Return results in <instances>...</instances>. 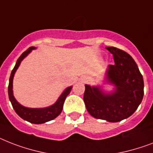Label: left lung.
Here are the masks:
<instances>
[{"label":"left lung","mask_w":153,"mask_h":153,"mask_svg":"<svg viewBox=\"0 0 153 153\" xmlns=\"http://www.w3.org/2000/svg\"><path fill=\"white\" fill-rule=\"evenodd\" d=\"M114 65L107 71L108 82L115 86L111 94H104L99 87L85 85L84 102L94 118L118 123L135 112L144 96L143 76L133 57L126 51L109 46Z\"/></svg>","instance_id":"8db88e82"}]
</instances>
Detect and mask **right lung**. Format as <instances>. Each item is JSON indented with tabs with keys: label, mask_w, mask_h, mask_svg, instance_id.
Instances as JSON below:
<instances>
[{
	"label": "right lung",
	"mask_w": 153,
	"mask_h": 153,
	"mask_svg": "<svg viewBox=\"0 0 153 153\" xmlns=\"http://www.w3.org/2000/svg\"><path fill=\"white\" fill-rule=\"evenodd\" d=\"M35 47L34 46H30V48H28L26 51H24V53H22L20 57L18 58L16 65L13 68L11 73L10 78H9V84H8V97L9 100L11 101V103L13 105V109L15 110L16 113L18 115L22 118L24 120L27 121L30 123H34V124H42V123H46L49 121L53 120L57 116L59 115L63 108V105L66 96L69 94V92L72 90V87H69L68 88L65 90V91L61 95L59 99L57 100V102L53 105L51 107H46V108H42V109H36V108H27V107H23L20 105L19 102H17L16 99L13 96V80L14 74L16 73V69H18L20 62L24 57L27 55L28 53H30L31 50H34Z\"/></svg>",
	"instance_id": "1"
}]
</instances>
